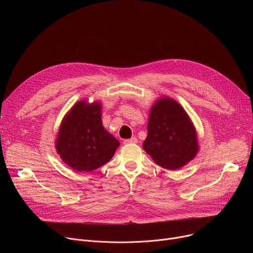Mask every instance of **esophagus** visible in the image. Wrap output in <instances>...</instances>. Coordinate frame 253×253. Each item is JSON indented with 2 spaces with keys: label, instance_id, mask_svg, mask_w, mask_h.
Listing matches in <instances>:
<instances>
[{
  "label": "esophagus",
  "instance_id": "34e87169",
  "mask_svg": "<svg viewBox=\"0 0 253 253\" xmlns=\"http://www.w3.org/2000/svg\"><path fill=\"white\" fill-rule=\"evenodd\" d=\"M138 142V139L136 137H131L130 139H125L124 140V143L125 144H129V143H137Z\"/></svg>",
  "mask_w": 253,
  "mask_h": 253
}]
</instances>
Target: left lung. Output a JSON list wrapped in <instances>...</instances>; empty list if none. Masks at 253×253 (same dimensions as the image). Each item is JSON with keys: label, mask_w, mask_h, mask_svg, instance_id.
Returning <instances> with one entry per match:
<instances>
[{"label": "left lung", "mask_w": 253, "mask_h": 253, "mask_svg": "<svg viewBox=\"0 0 253 253\" xmlns=\"http://www.w3.org/2000/svg\"><path fill=\"white\" fill-rule=\"evenodd\" d=\"M142 148L156 164L169 170L178 169L196 157L199 151L196 128L176 100L164 96L152 105Z\"/></svg>", "instance_id": "1"}]
</instances>
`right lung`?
Listing matches in <instances>:
<instances>
[{
	"label": "right lung",
	"instance_id": "add662e5",
	"mask_svg": "<svg viewBox=\"0 0 253 253\" xmlns=\"http://www.w3.org/2000/svg\"><path fill=\"white\" fill-rule=\"evenodd\" d=\"M120 142L101 121V103L80 100L61 121L55 148L61 160L78 172H90L108 163Z\"/></svg>",
	"mask_w": 253,
	"mask_h": 253
}]
</instances>
